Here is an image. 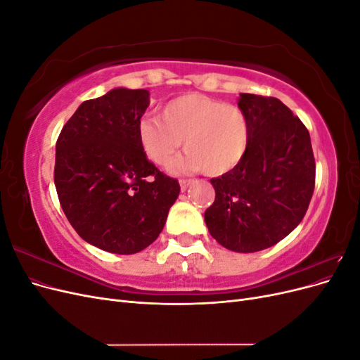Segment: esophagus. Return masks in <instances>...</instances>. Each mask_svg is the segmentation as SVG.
Wrapping results in <instances>:
<instances>
[{
	"mask_svg": "<svg viewBox=\"0 0 360 360\" xmlns=\"http://www.w3.org/2000/svg\"><path fill=\"white\" fill-rule=\"evenodd\" d=\"M191 184H192L191 179H183V180H180V189L184 192L191 186Z\"/></svg>",
	"mask_w": 360,
	"mask_h": 360,
	"instance_id": "34e87169",
	"label": "esophagus"
}]
</instances>
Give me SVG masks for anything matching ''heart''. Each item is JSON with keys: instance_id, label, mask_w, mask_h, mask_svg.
<instances>
[{"instance_id": "heart-1", "label": "heart", "mask_w": 360, "mask_h": 360, "mask_svg": "<svg viewBox=\"0 0 360 360\" xmlns=\"http://www.w3.org/2000/svg\"><path fill=\"white\" fill-rule=\"evenodd\" d=\"M183 139L186 155L172 163V172L204 171L210 177L225 176L240 165L248 153V117L236 105L189 93L163 105L160 118L147 117L138 124L139 147L159 167L168 165Z\"/></svg>"}]
</instances>
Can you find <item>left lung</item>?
I'll use <instances>...</instances> for the list:
<instances>
[{"label":"left lung","instance_id":"obj_1","mask_svg":"<svg viewBox=\"0 0 360 360\" xmlns=\"http://www.w3.org/2000/svg\"><path fill=\"white\" fill-rule=\"evenodd\" d=\"M250 143L240 165L212 179L216 198L204 221L216 242L234 252L276 245L308 210L315 160L308 129L276 97L240 93Z\"/></svg>","mask_w":360,"mask_h":360}]
</instances>
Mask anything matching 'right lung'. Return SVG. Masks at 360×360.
I'll use <instances>...</instances> for the list:
<instances>
[{
	"label": "right lung",
	"mask_w": 360,
	"mask_h": 360,
	"mask_svg": "<svg viewBox=\"0 0 360 360\" xmlns=\"http://www.w3.org/2000/svg\"><path fill=\"white\" fill-rule=\"evenodd\" d=\"M147 90L118 86L85 101L64 124L53 181L61 209L86 243L130 255L153 243L180 184L160 172L138 143Z\"/></svg>",
	"instance_id": "right-lung-1"
}]
</instances>
